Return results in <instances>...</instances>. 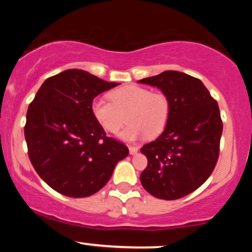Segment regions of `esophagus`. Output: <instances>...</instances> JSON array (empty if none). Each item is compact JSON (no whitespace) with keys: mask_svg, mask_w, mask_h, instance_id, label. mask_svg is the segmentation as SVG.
Returning <instances> with one entry per match:
<instances>
[{"mask_svg":"<svg viewBox=\"0 0 252 252\" xmlns=\"http://www.w3.org/2000/svg\"><path fill=\"white\" fill-rule=\"evenodd\" d=\"M129 152H130V154H131V155H135V154H137L138 148H137V147H134V146H129Z\"/></svg>","mask_w":252,"mask_h":252,"instance_id":"esophagus-1","label":"esophagus"}]
</instances>
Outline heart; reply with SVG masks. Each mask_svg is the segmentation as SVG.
Returning <instances> with one entry per match:
<instances>
[{
    "label": "heart",
    "instance_id": "heart-1",
    "mask_svg": "<svg viewBox=\"0 0 252 252\" xmlns=\"http://www.w3.org/2000/svg\"><path fill=\"white\" fill-rule=\"evenodd\" d=\"M109 97L111 102L94 98L91 103L92 117L106 132L117 134L126 120L130 123L120 137L129 142L141 140L147 135L156 137L166 129L170 100L163 92H153L144 86L130 84L110 92Z\"/></svg>",
    "mask_w": 252,
    "mask_h": 252
}]
</instances>
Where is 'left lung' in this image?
Instances as JSON below:
<instances>
[{
	"label": "left lung",
	"mask_w": 252,
	"mask_h": 252,
	"mask_svg": "<svg viewBox=\"0 0 252 252\" xmlns=\"http://www.w3.org/2000/svg\"><path fill=\"white\" fill-rule=\"evenodd\" d=\"M138 83L156 86L170 100L166 129L141 148L148 158L141 184L158 199H180L200 187L218 161L222 132L218 103L201 80L182 72L164 71Z\"/></svg>",
	"instance_id": "1"
}]
</instances>
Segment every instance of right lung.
<instances>
[{
  "mask_svg": "<svg viewBox=\"0 0 252 252\" xmlns=\"http://www.w3.org/2000/svg\"><path fill=\"white\" fill-rule=\"evenodd\" d=\"M117 85L72 68L47 78L28 106V156L40 178L60 194L92 195L128 156V147L108 137L91 115L94 97Z\"/></svg>",
  "mask_w": 252,
  "mask_h": 252,
  "instance_id": "1",
  "label": "right lung"
}]
</instances>
